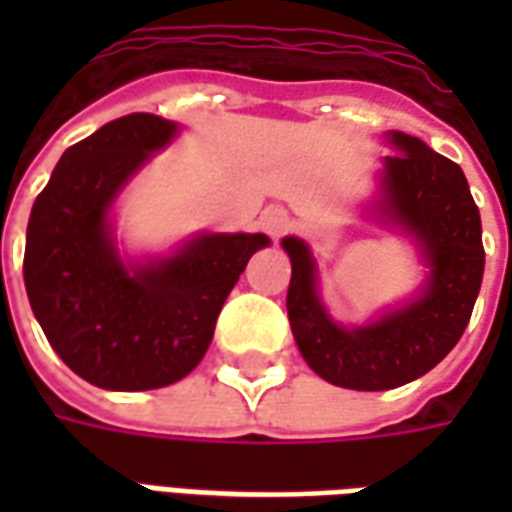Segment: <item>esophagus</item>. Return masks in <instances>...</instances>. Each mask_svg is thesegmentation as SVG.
<instances>
[{"instance_id":"esophagus-1","label":"esophagus","mask_w":512,"mask_h":512,"mask_svg":"<svg viewBox=\"0 0 512 512\" xmlns=\"http://www.w3.org/2000/svg\"><path fill=\"white\" fill-rule=\"evenodd\" d=\"M260 227H263V233H268L271 238H279V235L290 227L288 211L279 208V205H271V208H266V211L260 213Z\"/></svg>"}]
</instances>
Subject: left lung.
Here are the masks:
<instances>
[{"instance_id": "obj_1", "label": "left lung", "mask_w": 512, "mask_h": 512, "mask_svg": "<svg viewBox=\"0 0 512 512\" xmlns=\"http://www.w3.org/2000/svg\"><path fill=\"white\" fill-rule=\"evenodd\" d=\"M378 211L406 227L430 268L422 296L367 326L345 329L318 299L310 246L285 238L288 318L307 365L334 386L381 392L425 376L450 354L472 318L485 268L483 224L463 169L422 139L389 131Z\"/></svg>"}]
</instances>
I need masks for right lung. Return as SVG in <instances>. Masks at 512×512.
Instances as JSON below:
<instances>
[{"mask_svg":"<svg viewBox=\"0 0 512 512\" xmlns=\"http://www.w3.org/2000/svg\"><path fill=\"white\" fill-rule=\"evenodd\" d=\"M175 131L147 112L106 123L62 153L29 213L32 312L62 362L101 389H158L189 376L249 257L268 244L263 233H205L145 266L120 260L109 208Z\"/></svg>","mask_w":512,"mask_h":512,"instance_id":"add662e5","label":"right lung"}]
</instances>
